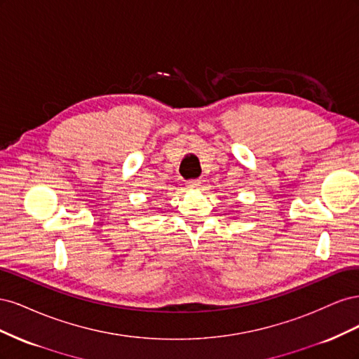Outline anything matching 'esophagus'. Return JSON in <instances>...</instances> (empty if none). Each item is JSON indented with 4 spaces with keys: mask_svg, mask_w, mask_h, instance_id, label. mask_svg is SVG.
<instances>
[{
    "mask_svg": "<svg viewBox=\"0 0 359 359\" xmlns=\"http://www.w3.org/2000/svg\"><path fill=\"white\" fill-rule=\"evenodd\" d=\"M199 186H201V181H199V180H191V181L187 182V187L191 189V190L199 189Z\"/></svg>",
    "mask_w": 359,
    "mask_h": 359,
    "instance_id": "obj_1",
    "label": "esophagus"
}]
</instances>
